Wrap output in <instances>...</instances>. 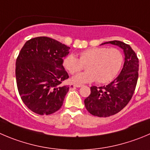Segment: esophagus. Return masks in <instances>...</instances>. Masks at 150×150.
<instances>
[{"instance_id": "esophagus-1", "label": "esophagus", "mask_w": 150, "mask_h": 150, "mask_svg": "<svg viewBox=\"0 0 150 150\" xmlns=\"http://www.w3.org/2000/svg\"><path fill=\"white\" fill-rule=\"evenodd\" d=\"M82 85H78V84H76V85H74V87H76V88H80L82 87Z\"/></svg>"}]
</instances>
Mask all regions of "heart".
<instances>
[{"mask_svg":"<svg viewBox=\"0 0 150 150\" xmlns=\"http://www.w3.org/2000/svg\"><path fill=\"white\" fill-rule=\"evenodd\" d=\"M123 62V54L119 48L93 47L81 51L79 59L74 54L67 55L62 65L71 74L78 73L86 65L87 71L72 78L74 83H88L96 80L98 83H108L119 74Z\"/></svg>","mask_w":150,"mask_h":150,"instance_id":"b5f03b06","label":"heart"}]
</instances>
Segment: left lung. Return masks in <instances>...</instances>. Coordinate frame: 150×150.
<instances>
[{"label":"left lung","instance_id":"8db88e82","mask_svg":"<svg viewBox=\"0 0 150 150\" xmlns=\"http://www.w3.org/2000/svg\"><path fill=\"white\" fill-rule=\"evenodd\" d=\"M110 43L124 50L125 60L118 77L107 85L91 87V94L85 99L87 110L93 115L108 117L122 110L132 99L138 78V59L135 51L128 44L113 40Z\"/></svg>","mask_w":150,"mask_h":150}]
</instances>
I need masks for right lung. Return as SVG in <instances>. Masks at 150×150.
Here are the masks:
<instances>
[{
	"label": "right lung",
	"mask_w": 150,
	"mask_h": 150,
	"mask_svg": "<svg viewBox=\"0 0 150 150\" xmlns=\"http://www.w3.org/2000/svg\"><path fill=\"white\" fill-rule=\"evenodd\" d=\"M70 47L48 37L27 41L16 59L17 86L27 108L39 115H49L59 110L69 85L63 57Z\"/></svg>",
	"instance_id": "right-lung-1"
}]
</instances>
